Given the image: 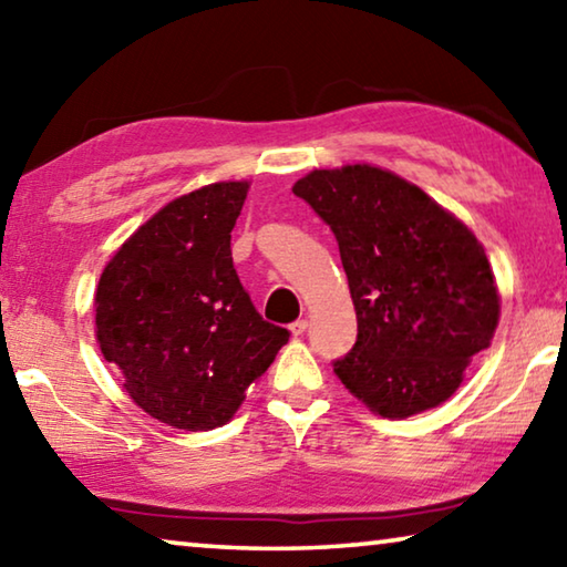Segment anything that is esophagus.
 <instances>
[{
  "instance_id": "34e87169",
  "label": "esophagus",
  "mask_w": 567,
  "mask_h": 567,
  "mask_svg": "<svg viewBox=\"0 0 567 567\" xmlns=\"http://www.w3.org/2000/svg\"><path fill=\"white\" fill-rule=\"evenodd\" d=\"M305 330H307V320H302V318L295 320V322L290 324V332L295 334V338H300V334H302Z\"/></svg>"
}]
</instances>
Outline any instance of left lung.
<instances>
[{"mask_svg":"<svg viewBox=\"0 0 567 567\" xmlns=\"http://www.w3.org/2000/svg\"><path fill=\"white\" fill-rule=\"evenodd\" d=\"M292 192L330 225L358 312V342L334 360L342 385L382 417L445 402L501 318L483 245L380 167L315 169Z\"/></svg>","mask_w":567,"mask_h":567,"instance_id":"1","label":"left lung"}]
</instances>
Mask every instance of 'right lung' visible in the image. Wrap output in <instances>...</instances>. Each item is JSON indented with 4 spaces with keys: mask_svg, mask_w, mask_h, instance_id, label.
<instances>
[{
    "mask_svg": "<svg viewBox=\"0 0 567 567\" xmlns=\"http://www.w3.org/2000/svg\"><path fill=\"white\" fill-rule=\"evenodd\" d=\"M247 182L172 199L124 243L100 277L94 324L130 398L165 425L213 430L290 340L262 320L233 265Z\"/></svg>",
    "mask_w": 567,
    "mask_h": 567,
    "instance_id": "add662e5",
    "label": "right lung"
}]
</instances>
